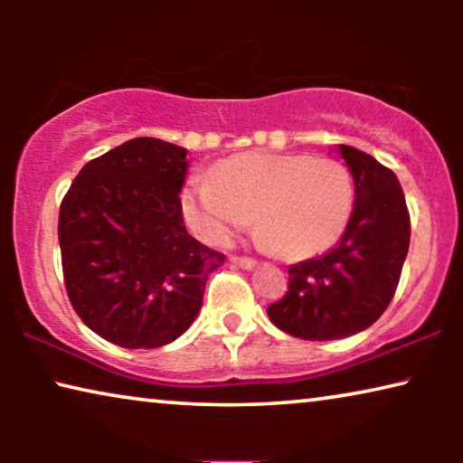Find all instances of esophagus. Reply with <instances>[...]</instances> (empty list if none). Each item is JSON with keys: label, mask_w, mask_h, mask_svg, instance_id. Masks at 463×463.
I'll return each instance as SVG.
<instances>
[{"label": "esophagus", "mask_w": 463, "mask_h": 463, "mask_svg": "<svg viewBox=\"0 0 463 463\" xmlns=\"http://www.w3.org/2000/svg\"><path fill=\"white\" fill-rule=\"evenodd\" d=\"M230 261L233 265H238V268H242V269H252L257 265L250 257H230Z\"/></svg>", "instance_id": "34e87169"}]
</instances>
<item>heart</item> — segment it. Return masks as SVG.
<instances>
[{
    "instance_id": "heart-1",
    "label": "heart",
    "mask_w": 463,
    "mask_h": 463,
    "mask_svg": "<svg viewBox=\"0 0 463 463\" xmlns=\"http://www.w3.org/2000/svg\"><path fill=\"white\" fill-rule=\"evenodd\" d=\"M183 217L195 236L225 244L255 217L261 244L307 259L341 238L354 211L350 170L331 157L249 151L187 183Z\"/></svg>"
}]
</instances>
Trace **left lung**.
Returning a JSON list of instances; mask_svg holds the SVG:
<instances>
[{
  "instance_id": "obj_1",
  "label": "left lung",
  "mask_w": 463,
  "mask_h": 463,
  "mask_svg": "<svg viewBox=\"0 0 463 463\" xmlns=\"http://www.w3.org/2000/svg\"><path fill=\"white\" fill-rule=\"evenodd\" d=\"M339 154L354 176V211L335 249L288 268V290L268 316L309 341L344 339L369 328L390 306L409 252L411 219L396 175L350 145Z\"/></svg>"
}]
</instances>
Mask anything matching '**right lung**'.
Listing matches in <instances>:
<instances>
[{
	"label": "right lung",
	"mask_w": 463,
	"mask_h": 463,
	"mask_svg": "<svg viewBox=\"0 0 463 463\" xmlns=\"http://www.w3.org/2000/svg\"><path fill=\"white\" fill-rule=\"evenodd\" d=\"M187 149L141 137L94 157L61 202L69 301L84 325L128 350L175 341L202 307L225 255L183 223Z\"/></svg>",
	"instance_id": "1"
}]
</instances>
